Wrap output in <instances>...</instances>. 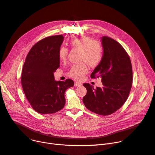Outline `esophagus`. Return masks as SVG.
Returning <instances> with one entry per match:
<instances>
[{"instance_id":"34e87169","label":"esophagus","mask_w":155,"mask_h":155,"mask_svg":"<svg viewBox=\"0 0 155 155\" xmlns=\"http://www.w3.org/2000/svg\"><path fill=\"white\" fill-rule=\"evenodd\" d=\"M74 86L75 87H80V86H82V84L79 83V82H75Z\"/></svg>"}]
</instances>
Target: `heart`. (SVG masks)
Returning a JSON list of instances; mask_svg holds the SVG:
<instances>
[{"label":"heart","instance_id":"1","mask_svg":"<svg viewBox=\"0 0 155 155\" xmlns=\"http://www.w3.org/2000/svg\"><path fill=\"white\" fill-rule=\"evenodd\" d=\"M70 45L73 48L81 50V61H85L91 67H95L99 65L103 58V51L101 45L91 38L83 36L71 39ZM68 54L67 48L61 47L58 51V58L60 61H64ZM88 69L86 64L81 63L74 64L71 67L68 71V75L73 79L80 80L84 74L87 73Z\"/></svg>","mask_w":155,"mask_h":155}]
</instances>
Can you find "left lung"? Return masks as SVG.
<instances>
[{"label":"left lung","mask_w":155,"mask_h":155,"mask_svg":"<svg viewBox=\"0 0 155 155\" xmlns=\"http://www.w3.org/2000/svg\"><path fill=\"white\" fill-rule=\"evenodd\" d=\"M103 58L91 74L101 77L102 87L83 84L87 94L83 97L85 107L99 115H110L120 109L126 101L133 83V70L129 56L116 40L101 38Z\"/></svg>","instance_id":"1"}]
</instances>
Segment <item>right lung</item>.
Wrapping results in <instances>:
<instances>
[{"instance_id": "obj_1", "label": "right lung", "mask_w": 155, "mask_h": 155, "mask_svg": "<svg viewBox=\"0 0 155 155\" xmlns=\"http://www.w3.org/2000/svg\"><path fill=\"white\" fill-rule=\"evenodd\" d=\"M63 36L47 37L32 47L23 65L21 84L32 109L40 114H53L65 104L64 92L73 81H56L54 72L60 66L58 51Z\"/></svg>"}]
</instances>
